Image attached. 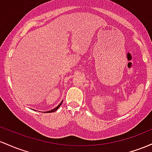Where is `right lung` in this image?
I'll return each mask as SVG.
<instances>
[{
  "mask_svg": "<svg viewBox=\"0 0 152 152\" xmlns=\"http://www.w3.org/2000/svg\"><path fill=\"white\" fill-rule=\"evenodd\" d=\"M62 103H63V101H62V102H61V103H59V105H57V107H56V108H54V109H52V110H49V111H46V112H44V113H52V112H54V111H56V110H57V109H58V108H59V107H60V105H62Z\"/></svg>",
  "mask_w": 152,
  "mask_h": 152,
  "instance_id": "obj_1",
  "label": "right lung"
}]
</instances>
